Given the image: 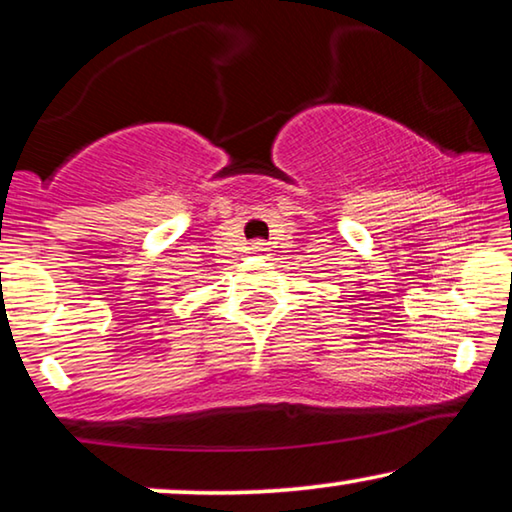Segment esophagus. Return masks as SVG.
Returning <instances> with one entry per match:
<instances>
[{
  "label": "esophagus",
  "instance_id": "1",
  "mask_svg": "<svg viewBox=\"0 0 512 512\" xmlns=\"http://www.w3.org/2000/svg\"><path fill=\"white\" fill-rule=\"evenodd\" d=\"M251 249H254V251H268L265 242H254V244H251Z\"/></svg>",
  "mask_w": 512,
  "mask_h": 512
}]
</instances>
